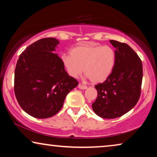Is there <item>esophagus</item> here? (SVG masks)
I'll list each match as a JSON object with an SVG mask.
<instances>
[{"label": "esophagus", "instance_id": "esophagus-1", "mask_svg": "<svg viewBox=\"0 0 157 157\" xmlns=\"http://www.w3.org/2000/svg\"><path fill=\"white\" fill-rule=\"evenodd\" d=\"M78 87L79 88V89H87L86 86L82 85V84H81V83H79V84L78 85Z\"/></svg>", "mask_w": 157, "mask_h": 157}]
</instances>
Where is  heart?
I'll list each match as a JSON object with an SVG mask.
<instances>
[{
  "instance_id": "obj_1",
  "label": "heart",
  "mask_w": 157,
  "mask_h": 157,
  "mask_svg": "<svg viewBox=\"0 0 157 157\" xmlns=\"http://www.w3.org/2000/svg\"><path fill=\"white\" fill-rule=\"evenodd\" d=\"M71 76L78 77L83 71L93 83H101L110 76L116 62L115 51L109 46L94 43L73 48L70 54L61 57Z\"/></svg>"
}]
</instances>
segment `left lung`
Returning <instances> with one entry per match:
<instances>
[{
    "label": "left lung",
    "mask_w": 157,
    "mask_h": 157,
    "mask_svg": "<svg viewBox=\"0 0 157 157\" xmlns=\"http://www.w3.org/2000/svg\"><path fill=\"white\" fill-rule=\"evenodd\" d=\"M115 48L113 69L104 83L95 86L98 96L92 104L96 114L104 119L121 117L137 104L142 83V63L136 52L124 43L110 40Z\"/></svg>",
    "instance_id": "8db88e82"
}]
</instances>
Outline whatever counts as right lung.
Returning <instances> with one entry per match:
<instances>
[{"instance_id":"1","label":"right lung","mask_w":157,"mask_h":157,"mask_svg":"<svg viewBox=\"0 0 157 157\" xmlns=\"http://www.w3.org/2000/svg\"><path fill=\"white\" fill-rule=\"evenodd\" d=\"M59 44L56 38H42L28 46L17 61L15 95L23 110L37 119L56 114L67 94L78 84L54 53Z\"/></svg>"}]
</instances>
